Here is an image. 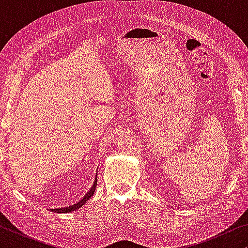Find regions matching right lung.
Wrapping results in <instances>:
<instances>
[{"label":"right lung","mask_w":248,"mask_h":248,"mask_svg":"<svg viewBox=\"0 0 248 248\" xmlns=\"http://www.w3.org/2000/svg\"><path fill=\"white\" fill-rule=\"evenodd\" d=\"M96 187H97V175H96V179H94V183H93V187H91V188L89 189V191H88V192L86 193V195H84L83 198L81 199L79 202L76 203V204H73V205H69V206H66V208L50 209V211H53V212H55V213H69V212L76 211V210H78L79 208H81V206H82V205L84 204V203H86V202L88 201V200H89L90 198H93V193H94V191H96Z\"/></svg>","instance_id":"add662e5"}]
</instances>
